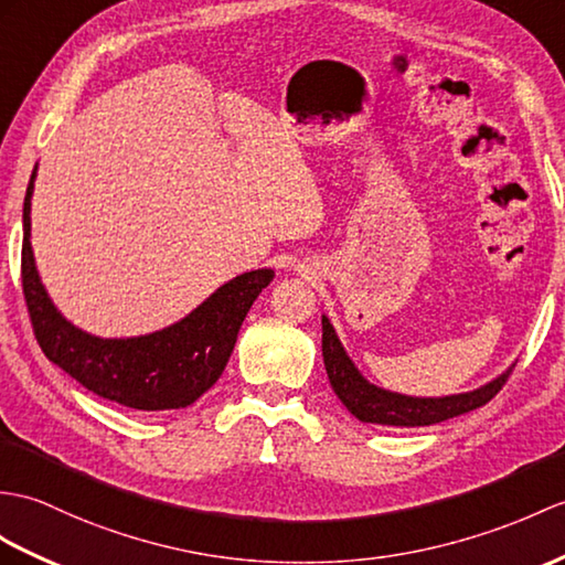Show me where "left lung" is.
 Here are the masks:
<instances>
[{"label": "left lung", "instance_id": "8db88e82", "mask_svg": "<svg viewBox=\"0 0 565 565\" xmlns=\"http://www.w3.org/2000/svg\"><path fill=\"white\" fill-rule=\"evenodd\" d=\"M322 359L327 377L334 395L342 399L347 409L363 424H377V426H433L448 418L462 416L467 412H475L479 406L491 402L495 392L503 387L510 371L515 369V363L510 365L491 383L481 385L477 390L460 392V395L448 397H409L399 395V392H390L385 387H377L369 383L356 369V363L349 359L347 349L339 342L332 322L322 315Z\"/></svg>", "mask_w": 565, "mask_h": 565}]
</instances>
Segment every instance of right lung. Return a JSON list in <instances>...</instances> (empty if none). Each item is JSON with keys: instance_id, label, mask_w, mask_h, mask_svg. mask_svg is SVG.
<instances>
[{"instance_id": "1", "label": "right lung", "mask_w": 565, "mask_h": 565, "mask_svg": "<svg viewBox=\"0 0 565 565\" xmlns=\"http://www.w3.org/2000/svg\"><path fill=\"white\" fill-rule=\"evenodd\" d=\"M23 200L21 279L33 332L45 356L94 395L139 412L185 409L221 377L241 324L274 269L245 271L159 332L103 339L78 330L52 303L31 247V196Z\"/></svg>"}]
</instances>
